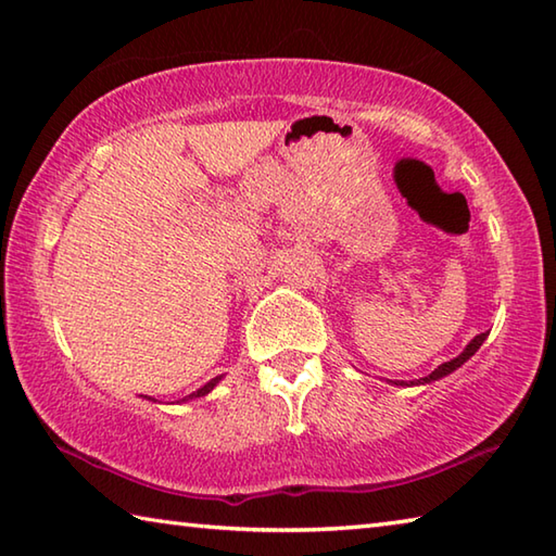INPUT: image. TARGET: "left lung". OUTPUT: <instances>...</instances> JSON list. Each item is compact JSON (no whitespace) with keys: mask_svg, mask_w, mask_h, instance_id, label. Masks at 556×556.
<instances>
[{"mask_svg":"<svg viewBox=\"0 0 556 556\" xmlns=\"http://www.w3.org/2000/svg\"><path fill=\"white\" fill-rule=\"evenodd\" d=\"M486 337H489V331H484V333H479V337H475L472 341H469L467 345H465V351L457 355V358H453V361H447V363H443V365H438V368L431 372V375H426V377H418V380H412V382H392V384H400V387H414V384H431V382H435V380H441V377H445V375H450V372H455L457 368H463V365L472 358V355L479 351V345L486 341Z\"/></svg>","mask_w":556,"mask_h":556,"instance_id":"1","label":"left lung"}]
</instances>
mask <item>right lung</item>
Here are the masks:
<instances>
[{
    "label": "right lung",
    "instance_id": "obj_1",
    "mask_svg": "<svg viewBox=\"0 0 556 556\" xmlns=\"http://www.w3.org/2000/svg\"><path fill=\"white\" fill-rule=\"evenodd\" d=\"M219 380H223V375L213 377L211 382H205V384L201 387V390H195V392H191V394H188V396H184L181 402H191V400H198V396H205L207 392H213V390H215V387H217V382H219ZM148 400H152V396H148ZM152 402H156V400H152ZM176 404H179V402H176Z\"/></svg>",
    "mask_w": 556,
    "mask_h": 556
}]
</instances>
